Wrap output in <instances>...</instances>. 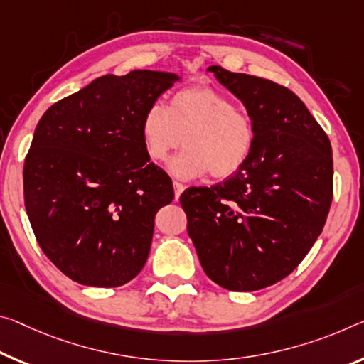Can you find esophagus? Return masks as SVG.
<instances>
[{"label":"esophagus","mask_w":364,"mask_h":364,"mask_svg":"<svg viewBox=\"0 0 364 364\" xmlns=\"http://www.w3.org/2000/svg\"><path fill=\"white\" fill-rule=\"evenodd\" d=\"M173 188H175V199L178 200V198H180L181 193L186 189V186H184V184L180 181H173Z\"/></svg>","instance_id":"1"}]
</instances>
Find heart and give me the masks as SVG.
<instances>
[{
	"label": "heart",
	"instance_id": "b5f03b06",
	"mask_svg": "<svg viewBox=\"0 0 364 364\" xmlns=\"http://www.w3.org/2000/svg\"><path fill=\"white\" fill-rule=\"evenodd\" d=\"M142 144L152 161H164L183 144L184 151L170 161L168 170L181 180L210 171L227 180L245 168L256 147L257 129L246 109L212 87L176 92L168 105L149 107L141 124Z\"/></svg>",
	"mask_w": 364,
	"mask_h": 364
}]
</instances>
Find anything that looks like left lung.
I'll return each instance as SVG.
<instances>
[{
	"label": "left lung",
	"mask_w": 364,
	"mask_h": 364,
	"mask_svg": "<svg viewBox=\"0 0 364 364\" xmlns=\"http://www.w3.org/2000/svg\"><path fill=\"white\" fill-rule=\"evenodd\" d=\"M209 71L255 119L256 147L235 176L186 189L180 204L207 277L227 290L255 291L291 274L324 228L331 141L284 85L222 66Z\"/></svg>",
	"instance_id": "8db88e82"
}]
</instances>
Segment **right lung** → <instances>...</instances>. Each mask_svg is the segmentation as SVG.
<instances>
[{
    "label": "right lung",
    "mask_w": 364,
    "mask_h": 364,
    "mask_svg": "<svg viewBox=\"0 0 364 364\" xmlns=\"http://www.w3.org/2000/svg\"><path fill=\"white\" fill-rule=\"evenodd\" d=\"M180 76L107 74L51 105L24 161V200L42 251L80 285L119 287L141 272L155 213L175 193L147 157L141 124Z\"/></svg>",
    "instance_id": "right-lung-1"
}]
</instances>
